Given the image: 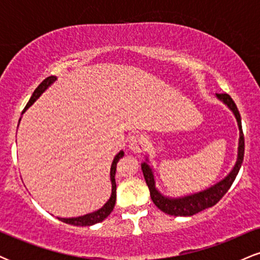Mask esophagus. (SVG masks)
I'll list each match as a JSON object with an SVG mask.
<instances>
[{
  "label": "esophagus",
  "mask_w": 260,
  "mask_h": 260,
  "mask_svg": "<svg viewBox=\"0 0 260 260\" xmlns=\"http://www.w3.org/2000/svg\"><path fill=\"white\" fill-rule=\"evenodd\" d=\"M147 145V138L143 134H134L128 140V148L133 153H142Z\"/></svg>",
  "instance_id": "1"
}]
</instances>
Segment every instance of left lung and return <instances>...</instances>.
I'll return each instance as SVG.
<instances>
[{
    "instance_id": "8db88e82",
    "label": "left lung",
    "mask_w": 260,
    "mask_h": 260,
    "mask_svg": "<svg viewBox=\"0 0 260 260\" xmlns=\"http://www.w3.org/2000/svg\"><path fill=\"white\" fill-rule=\"evenodd\" d=\"M216 98L220 101H222L226 106L231 110L232 113L235 115L236 121H237L238 131H240V138H238V149H237V160L234 169L231 172L226 176L223 180H221L214 186L207 188V189L202 190V192L194 193V194L178 197V198H171V197H166L161 194L155 186V176L153 169L148 164V159L144 162H142V171L144 175L145 182H147L149 190H150L151 201L161 211L165 214L174 216H192L199 211L208 209L213 205H215L226 192L230 189V187L234 183L236 176L240 171L241 165H242L243 156H244V137L242 132V123H241V115L238 112L237 106H236L235 101L231 99L229 94H216Z\"/></svg>"
}]
</instances>
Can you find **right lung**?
<instances>
[{"label": "right lung", "mask_w": 260, "mask_h": 260, "mask_svg": "<svg viewBox=\"0 0 260 260\" xmlns=\"http://www.w3.org/2000/svg\"><path fill=\"white\" fill-rule=\"evenodd\" d=\"M56 79L57 78H56L55 76L47 77L46 79H44L43 82L40 83V85H39L38 88L34 90V92H32L30 100H29V103L26 104L25 109L23 110L22 113H24L26 111V109H29V107H30L32 104H34L35 101L40 98V95L43 94V92L46 90V89L49 88V86L51 85L53 82H56ZM123 155H124L123 150H121L120 153L113 157V161L111 164V169H110V180H111L112 188H111V197H110L109 201H107L105 204H104L103 207L99 209V210H95V211H92V213L85 214V215H83V216L68 217V219L67 217H58V220H61L62 222L70 223V225H74V226H91V225H94V223L101 222L103 220H105L106 217L111 214L113 208H115V203H116V181H115L116 166H117L118 160H120Z\"/></svg>", "instance_id": "1"}]
</instances>
